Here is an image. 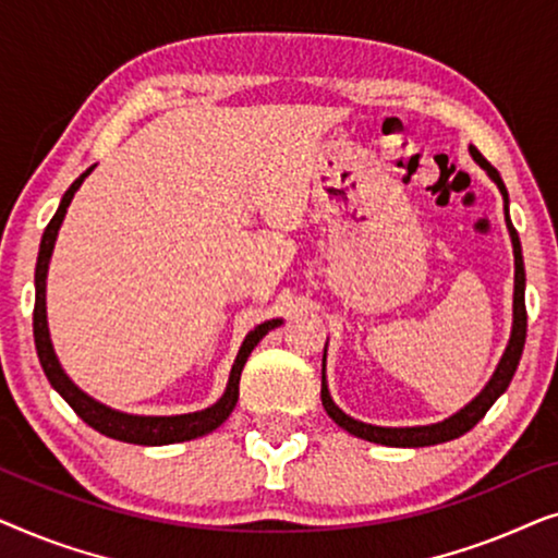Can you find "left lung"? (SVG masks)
Here are the masks:
<instances>
[{
  "label": "left lung",
  "instance_id": "8db88e82",
  "mask_svg": "<svg viewBox=\"0 0 558 558\" xmlns=\"http://www.w3.org/2000/svg\"><path fill=\"white\" fill-rule=\"evenodd\" d=\"M470 155L475 162L483 167V170L490 174V180L498 185L500 195H502V210H506V226L510 233V241H513V256H515V287H513V330H510V340L506 353H502L498 368H495L493 378L487 380V386L480 391L475 399H472L468 407L457 411L454 416L445 418L439 424H429V426H373V424H363L357 418L348 416L345 411L335 407L330 391H327V380H325V368H323V407L327 411V416L332 418L335 424L342 426V429L353 434V437H361L365 441H376V445H386V447H432V445H441V441L457 439L462 437L464 432H470L480 418L487 414V409L493 407L495 401L506 393V388L510 386V380L515 376L518 363H521L523 355V345H525V269H523V251H521V239H518L513 220L508 216V190L502 185L500 174L495 167L487 162V159L480 155L475 147H470ZM327 348V345H325ZM325 361V357H323ZM325 365V363H323Z\"/></svg>",
  "mask_w": 558,
  "mask_h": 558
}]
</instances>
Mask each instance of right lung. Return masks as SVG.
<instances>
[{"mask_svg":"<svg viewBox=\"0 0 558 558\" xmlns=\"http://www.w3.org/2000/svg\"><path fill=\"white\" fill-rule=\"evenodd\" d=\"M90 170H94V167H90ZM90 170L83 172L81 178L65 190V195L58 205L56 216H52L48 228H45L43 241H40V254H37L33 332H35L37 357H40L45 376H48L50 386L56 388L60 396H63V399L68 401V407H71L75 414L83 418V422H86L88 426H94L96 432H101L111 439L129 441V445L157 447V445H174V441H187V439L203 437V434L218 429V426L223 424L228 416H231V411L235 409V401H239L241 371L248 361L251 350L258 345V340H262L266 332L274 330V327H279L281 319H269V323L254 327V330L246 335V340H243L239 355H235V363L231 368V378H228L226 393L220 396V399L213 403V407L203 409V411H193V414H180V416H134V414H124V411L104 407V403L90 399L88 393H83L81 388L65 376V371L60 368L56 350H52L50 330H48V312H45V279H48V264H50V256H52V246H56L60 223H63L68 205H71L75 190L83 185V180L88 178Z\"/></svg>","mask_w":558,"mask_h":558,"instance_id":"add662e5","label":"right lung"}]
</instances>
